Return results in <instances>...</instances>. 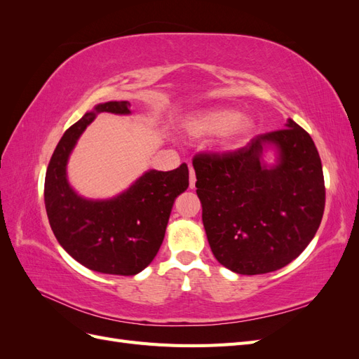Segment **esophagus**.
Returning <instances> with one entry per match:
<instances>
[{"instance_id": "34e87169", "label": "esophagus", "mask_w": 359, "mask_h": 359, "mask_svg": "<svg viewBox=\"0 0 359 359\" xmlns=\"http://www.w3.org/2000/svg\"><path fill=\"white\" fill-rule=\"evenodd\" d=\"M196 186V173H194L193 166H190V189H194Z\"/></svg>"}]
</instances>
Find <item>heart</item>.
I'll return each mask as SVG.
<instances>
[{
  "label": "heart",
  "mask_w": 359,
  "mask_h": 359,
  "mask_svg": "<svg viewBox=\"0 0 359 359\" xmlns=\"http://www.w3.org/2000/svg\"><path fill=\"white\" fill-rule=\"evenodd\" d=\"M252 126L253 123L248 116H240L231 109H217L194 118L190 128L198 136L219 135L226 132L231 139H238L244 136Z\"/></svg>",
  "instance_id": "obj_1"
}]
</instances>
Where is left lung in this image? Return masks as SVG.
<instances>
[{
	"label": "left lung",
	"instance_id": "8db88e82",
	"mask_svg": "<svg viewBox=\"0 0 359 359\" xmlns=\"http://www.w3.org/2000/svg\"><path fill=\"white\" fill-rule=\"evenodd\" d=\"M265 144L280 153L269 170L259 165ZM193 168L212 255L233 273H273L316 235L325 210L322 161L310 135L292 119L245 147L194 156Z\"/></svg>",
	"mask_w": 359,
	"mask_h": 359
}]
</instances>
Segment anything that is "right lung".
<instances>
[{
    "instance_id": "add662e5",
    "label": "right lung",
    "mask_w": 359,
    "mask_h": 359,
    "mask_svg": "<svg viewBox=\"0 0 359 359\" xmlns=\"http://www.w3.org/2000/svg\"><path fill=\"white\" fill-rule=\"evenodd\" d=\"M95 112L130 114L128 102H107ZM94 112L66 130L50 157L45 178L49 224L61 247L97 273L135 276L156 257L175 199L189 187L186 163L169 172L149 170L111 201H86L66 178L69 154Z\"/></svg>"
}]
</instances>
